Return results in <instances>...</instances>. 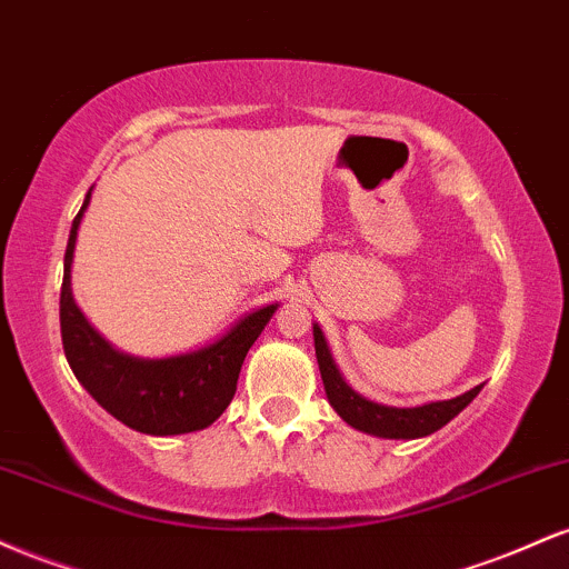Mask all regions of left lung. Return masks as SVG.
I'll list each match as a JSON object with an SVG mask.
<instances>
[{
  "instance_id": "left-lung-1",
  "label": "left lung",
  "mask_w": 569,
  "mask_h": 569,
  "mask_svg": "<svg viewBox=\"0 0 569 569\" xmlns=\"http://www.w3.org/2000/svg\"><path fill=\"white\" fill-rule=\"evenodd\" d=\"M312 339H316V356H318V369H321L326 396L335 411L342 417L348 426L363 433L380 436V439H422V436L436 433V430L447 426L449 420H455L468 403L479 396L481 385L468 390V393L449 398V401H430L422 407L411 409H398V407H385V403H375L369 398L350 388L345 382V377L339 375L335 358H331L329 345L321 326L312 323Z\"/></svg>"
}]
</instances>
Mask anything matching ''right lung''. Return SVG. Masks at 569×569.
Returning <instances> with one entry per match:
<instances>
[{"label": "right lung", "instance_id": "add662e5", "mask_svg": "<svg viewBox=\"0 0 569 569\" xmlns=\"http://www.w3.org/2000/svg\"><path fill=\"white\" fill-rule=\"evenodd\" d=\"M93 192V187H90ZM90 192L71 221L61 286V337L71 371L109 415L149 436L208 428L230 407L246 352L270 323L278 305L259 307L206 348L168 358H136L114 350L71 297V262Z\"/></svg>", "mask_w": 569, "mask_h": 569}]
</instances>
